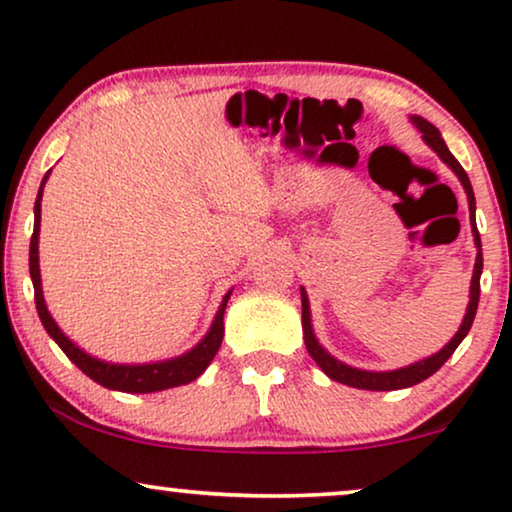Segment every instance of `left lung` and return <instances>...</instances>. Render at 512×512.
<instances>
[{
    "label": "left lung",
    "mask_w": 512,
    "mask_h": 512,
    "mask_svg": "<svg viewBox=\"0 0 512 512\" xmlns=\"http://www.w3.org/2000/svg\"><path fill=\"white\" fill-rule=\"evenodd\" d=\"M412 123L417 125L419 132H422L424 142L431 146L433 151H438V156L445 160L447 165L452 167L454 172H457V177L461 179V184L466 188V195H468V207H471V223H473V235H475V244H478V258H475V270H473V282H471V303H468V310H466V317L461 321V328L457 331V335L447 342V345L440 349L436 356H429V359L415 363V366H408V368H401V370H391V373H368V370H356V368H349L345 363L335 361L331 354H326L321 345L314 338L312 333V324H310V303H307V296L303 291V331H305V347L307 352L314 361L319 363V368L324 370V373L331 377L335 382H342V384H349V387H356V389H368V391H394V389H405V387H412V384H419L426 377H431L436 370L443 366V363L450 359L454 354V349L459 347V342L466 338V333L471 331L473 326V319H475V312H478V300H480V272H482V244H480V233H478V226H475V195H473V186L471 181H468V174L464 172V167L459 165V160L452 156L450 149H447L445 139L440 137V130L436 125L426 121L422 116H412Z\"/></svg>",
    "instance_id": "left-lung-1"
}]
</instances>
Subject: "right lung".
<instances>
[{
  "label": "right lung",
  "instance_id": "1",
  "mask_svg": "<svg viewBox=\"0 0 512 512\" xmlns=\"http://www.w3.org/2000/svg\"><path fill=\"white\" fill-rule=\"evenodd\" d=\"M46 177L41 181L37 202H34V233L30 240V275H32V284H34V303H37V312L39 319L48 335L58 342V347L67 354V359L74 363L76 368L83 370L90 380H95L97 384L107 389H116V391H128V394H151V391H163V389H172V387H181V384L193 382L195 377H200L205 373V368L209 366V361L214 359L216 352H219L221 340H223V312H226V303L230 298V293L223 298V303L216 312V319L209 333L202 338L198 347H193L191 352L179 356V359L172 361H163V363H146V366H116V363H104L97 361L93 356H88L86 352H81L79 347L74 345L72 340L65 338V333L60 331L58 324H55L51 314L46 310L44 303V291H41V277H39V221H41V193H44V184Z\"/></svg>",
  "mask_w": 512,
  "mask_h": 512
}]
</instances>
